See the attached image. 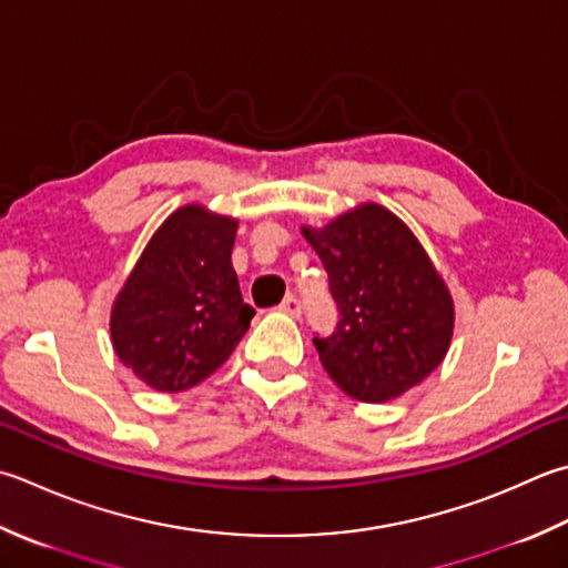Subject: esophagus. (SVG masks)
<instances>
[{"instance_id": "esophagus-1", "label": "esophagus", "mask_w": 568, "mask_h": 568, "mask_svg": "<svg viewBox=\"0 0 568 568\" xmlns=\"http://www.w3.org/2000/svg\"><path fill=\"white\" fill-rule=\"evenodd\" d=\"M281 310H283V313H287V315L300 317V313H303V303H300L297 295H287L283 303H281Z\"/></svg>"}]
</instances>
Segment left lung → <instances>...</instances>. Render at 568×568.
Masks as SVG:
<instances>
[{
  "instance_id": "1",
  "label": "left lung",
  "mask_w": 568,
  "mask_h": 568,
  "mask_svg": "<svg viewBox=\"0 0 568 568\" xmlns=\"http://www.w3.org/2000/svg\"><path fill=\"white\" fill-rule=\"evenodd\" d=\"M303 233L337 305L335 332L313 339L332 382L366 404L424 382L448 352L453 300L414 233L376 204Z\"/></svg>"
}]
</instances>
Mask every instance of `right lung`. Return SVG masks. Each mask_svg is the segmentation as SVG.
Returning <instances> with one entry per match:
<instances>
[{"instance_id": "obj_1", "label": "right lung", "mask_w": 568, "mask_h": 568, "mask_svg": "<svg viewBox=\"0 0 568 568\" xmlns=\"http://www.w3.org/2000/svg\"><path fill=\"white\" fill-rule=\"evenodd\" d=\"M239 221L184 206L164 221L130 273L110 317L120 362L158 392L176 394L214 374L246 335L231 248Z\"/></svg>"}]
</instances>
